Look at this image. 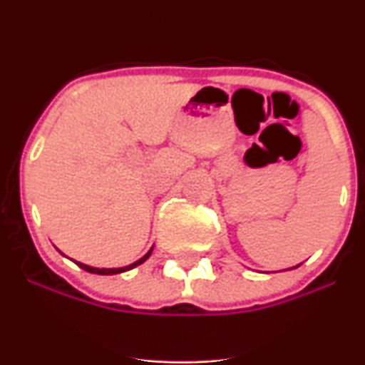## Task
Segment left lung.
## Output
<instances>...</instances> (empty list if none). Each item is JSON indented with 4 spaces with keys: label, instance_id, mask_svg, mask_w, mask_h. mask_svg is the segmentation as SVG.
Here are the masks:
<instances>
[{
    "label": "left lung",
    "instance_id": "obj_1",
    "mask_svg": "<svg viewBox=\"0 0 365 365\" xmlns=\"http://www.w3.org/2000/svg\"><path fill=\"white\" fill-rule=\"evenodd\" d=\"M299 266H300V264H299ZM299 266H295V267H299Z\"/></svg>",
    "mask_w": 365,
    "mask_h": 365
}]
</instances>
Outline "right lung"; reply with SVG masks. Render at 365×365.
Returning a JSON list of instances; mask_svg holds the SVG:
<instances>
[{
	"mask_svg": "<svg viewBox=\"0 0 365 365\" xmlns=\"http://www.w3.org/2000/svg\"><path fill=\"white\" fill-rule=\"evenodd\" d=\"M153 249H154V245L150 247L149 252L145 254L144 257H140L139 261H135V262L128 264V266H123V267H92V266H87V264H82V262H78V261H73V262L77 264L78 267H82V269L89 271V273H94V274H118V273H125V271L133 269V267H137V266H139V264H142V262L148 261L149 255L153 254Z\"/></svg>",
	"mask_w": 365,
	"mask_h": 365,
	"instance_id": "add662e5",
	"label": "right lung"
}]
</instances>
